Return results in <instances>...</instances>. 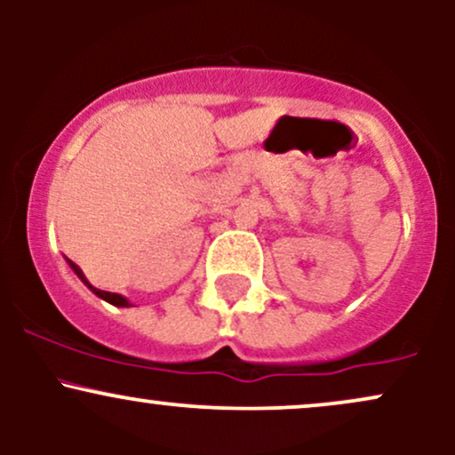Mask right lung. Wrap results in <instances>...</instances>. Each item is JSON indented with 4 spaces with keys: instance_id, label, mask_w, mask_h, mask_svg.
<instances>
[{
    "instance_id": "1",
    "label": "right lung",
    "mask_w": 455,
    "mask_h": 455,
    "mask_svg": "<svg viewBox=\"0 0 455 455\" xmlns=\"http://www.w3.org/2000/svg\"><path fill=\"white\" fill-rule=\"evenodd\" d=\"M68 263H70V267L75 269V274L78 275V278H81L83 282H85L87 286H90V291H93V293H96L98 297H102L104 301H108V304H113V306H122V307H126V306H130V301L126 299V297H122V295H117V293H108V291H100V289H93V286L90 284V282H87V278L85 275H83V271L76 267L75 263H72V260H68Z\"/></svg>"
}]
</instances>
